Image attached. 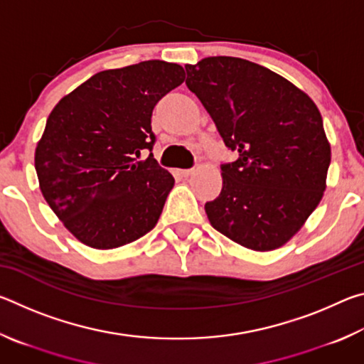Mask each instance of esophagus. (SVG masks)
Segmentation results:
<instances>
[{"instance_id":"34e87169","label":"esophagus","mask_w":364,"mask_h":364,"mask_svg":"<svg viewBox=\"0 0 364 364\" xmlns=\"http://www.w3.org/2000/svg\"><path fill=\"white\" fill-rule=\"evenodd\" d=\"M194 168H186V170H180V175L181 176H184V178H186V176H191V175H193L194 173Z\"/></svg>"}]
</instances>
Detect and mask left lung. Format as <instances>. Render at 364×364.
Returning a JSON list of instances; mask_svg holds the SVG:
<instances>
[{"mask_svg":"<svg viewBox=\"0 0 364 364\" xmlns=\"http://www.w3.org/2000/svg\"><path fill=\"white\" fill-rule=\"evenodd\" d=\"M186 86L239 159L220 165L221 193L205 204L215 230L252 250H273L321 200L331 164L318 107L250 60L217 56L186 65Z\"/></svg>","mask_w":364,"mask_h":364,"instance_id":"1","label":"left lung"}]
</instances>
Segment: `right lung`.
<instances>
[{
	"label": "right lung",
	"mask_w": 364,
	"mask_h": 364,
	"mask_svg": "<svg viewBox=\"0 0 364 364\" xmlns=\"http://www.w3.org/2000/svg\"><path fill=\"white\" fill-rule=\"evenodd\" d=\"M184 77L181 65L164 60L102 70L49 114L36 175L49 207L78 241L114 249L157 225L175 178L152 156L151 117ZM143 150L150 157L138 161Z\"/></svg>",
	"instance_id": "obj_1"
}]
</instances>
